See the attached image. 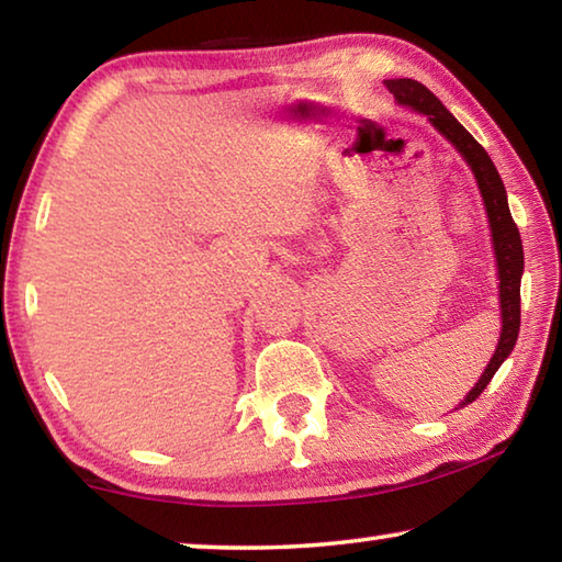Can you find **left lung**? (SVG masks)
<instances>
[{"label": "left lung", "instance_id": "8db88e82", "mask_svg": "<svg viewBox=\"0 0 562 562\" xmlns=\"http://www.w3.org/2000/svg\"><path fill=\"white\" fill-rule=\"evenodd\" d=\"M384 87L392 93L398 106L412 109L416 113H424L426 121L449 140V144L459 150V156L471 168L475 186H479L483 211L488 217L491 231V245L493 258H496V274H498V307H501V337L496 351H493L491 361L483 369L479 382L473 384L469 394L463 396L459 408L475 402L483 389L488 386L493 374L498 372L503 361L510 357L513 347L518 341L520 331V278H522V243L516 223H513L510 207H508V193L506 186L498 176L496 166H493L491 156L483 150V146L475 140L469 131H465L453 113L443 106V103L434 97V93L414 79H386Z\"/></svg>", "mask_w": 562, "mask_h": 562}]
</instances>
